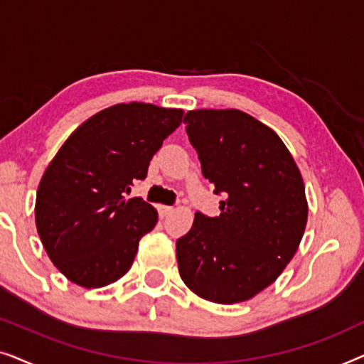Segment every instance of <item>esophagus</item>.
<instances>
[{
	"instance_id": "34e87169",
	"label": "esophagus",
	"mask_w": 364,
	"mask_h": 364,
	"mask_svg": "<svg viewBox=\"0 0 364 364\" xmlns=\"http://www.w3.org/2000/svg\"><path fill=\"white\" fill-rule=\"evenodd\" d=\"M172 212H173V207L171 205H159V215H161V218L171 215Z\"/></svg>"
}]
</instances>
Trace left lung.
<instances>
[{
	"mask_svg": "<svg viewBox=\"0 0 364 364\" xmlns=\"http://www.w3.org/2000/svg\"><path fill=\"white\" fill-rule=\"evenodd\" d=\"M203 177L223 193L220 215L197 212L177 240L178 273L197 296L247 301L270 287L305 233L300 168L278 134L238 109H197L183 119Z\"/></svg>",
	"mask_w": 364,
	"mask_h": 364,
	"instance_id": "1",
	"label": "left lung"
}]
</instances>
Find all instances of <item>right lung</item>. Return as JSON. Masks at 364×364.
I'll return each instance as SVG.
<instances>
[{
  "label": "right lung",
  "mask_w": 364,
  "mask_h": 364,
  "mask_svg": "<svg viewBox=\"0 0 364 364\" xmlns=\"http://www.w3.org/2000/svg\"><path fill=\"white\" fill-rule=\"evenodd\" d=\"M182 109L131 102L102 109L66 139L36 192L38 235L54 267L82 288H101L131 270L139 240L157 223L142 198H126L147 176Z\"/></svg>",
  "instance_id": "right-lung-1"
}]
</instances>
